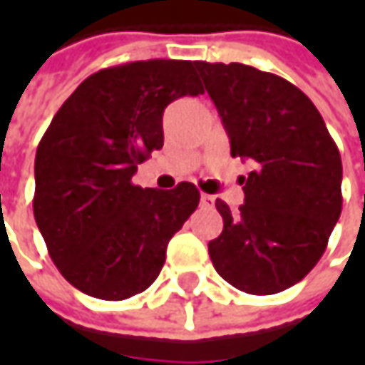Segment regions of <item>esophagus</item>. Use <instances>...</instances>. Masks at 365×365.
Returning a JSON list of instances; mask_svg holds the SVG:
<instances>
[{"label":"esophagus","instance_id":"1","mask_svg":"<svg viewBox=\"0 0 365 365\" xmlns=\"http://www.w3.org/2000/svg\"><path fill=\"white\" fill-rule=\"evenodd\" d=\"M213 203H215V199L211 197V195H201V207H213Z\"/></svg>","mask_w":365,"mask_h":365}]
</instances>
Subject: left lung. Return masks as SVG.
<instances>
[{
	"mask_svg": "<svg viewBox=\"0 0 365 365\" xmlns=\"http://www.w3.org/2000/svg\"><path fill=\"white\" fill-rule=\"evenodd\" d=\"M195 68L217 107L242 176L240 211L215 207L223 232L209 242L215 270L247 294H276L321 259L341 215V156L304 93L287 78L240 63Z\"/></svg>",
	"mask_w": 365,
	"mask_h": 365,
	"instance_id": "obj_1",
	"label": "left lung"
}]
</instances>
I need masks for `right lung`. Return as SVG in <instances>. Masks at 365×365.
I'll use <instances>...</instances> for the list:
<instances>
[{
  "label": "right lung",
  "instance_id": "1",
  "mask_svg": "<svg viewBox=\"0 0 365 365\" xmlns=\"http://www.w3.org/2000/svg\"><path fill=\"white\" fill-rule=\"evenodd\" d=\"M199 93L190 61H135L85 78L50 121L36 150L34 219L81 292L123 301L158 278L201 195L192 182L142 189L132 176L164 144L166 106Z\"/></svg>",
  "mask_w": 365,
  "mask_h": 365
}]
</instances>
